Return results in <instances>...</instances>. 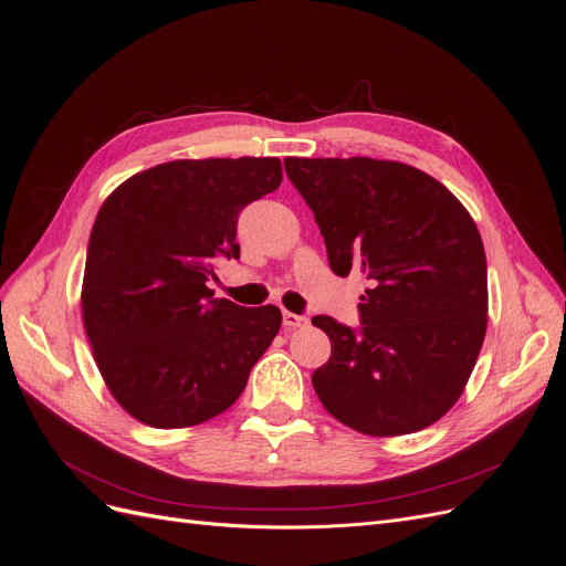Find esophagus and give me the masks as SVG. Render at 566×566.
<instances>
[{
  "instance_id": "34e87169",
  "label": "esophagus",
  "mask_w": 566,
  "mask_h": 566,
  "mask_svg": "<svg viewBox=\"0 0 566 566\" xmlns=\"http://www.w3.org/2000/svg\"><path fill=\"white\" fill-rule=\"evenodd\" d=\"M282 323L286 331H295V328H305L307 318L301 314H293V312H282Z\"/></svg>"
}]
</instances>
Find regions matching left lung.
<instances>
[{
	"label": "left lung",
	"mask_w": 566,
	"mask_h": 566,
	"mask_svg": "<svg viewBox=\"0 0 566 566\" xmlns=\"http://www.w3.org/2000/svg\"><path fill=\"white\" fill-rule=\"evenodd\" d=\"M335 275L367 280L358 331L333 316L331 360L312 374L333 418L367 436L438 422L461 397L486 335L478 224L433 176L374 158H286Z\"/></svg>",
	"instance_id": "8db88e82"
}]
</instances>
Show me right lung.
Segmentation results:
<instances>
[{"mask_svg":"<svg viewBox=\"0 0 566 566\" xmlns=\"http://www.w3.org/2000/svg\"><path fill=\"white\" fill-rule=\"evenodd\" d=\"M282 184L277 158L171 160L130 176L88 238L82 318L112 397L156 429L224 412L275 339V305L241 307L206 286L238 259L243 208Z\"/></svg>","mask_w":566,"mask_h":566,"instance_id":"1","label":"right lung"}]
</instances>
